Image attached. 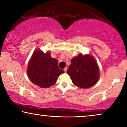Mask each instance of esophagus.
I'll return each mask as SVG.
<instances>
[{
    "mask_svg": "<svg viewBox=\"0 0 127 127\" xmlns=\"http://www.w3.org/2000/svg\"><path fill=\"white\" fill-rule=\"evenodd\" d=\"M67 68L66 67H65V68L64 69V71H65V72H66V71H67Z\"/></svg>",
    "mask_w": 127,
    "mask_h": 127,
    "instance_id": "obj_1",
    "label": "esophagus"
}]
</instances>
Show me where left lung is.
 I'll list each match as a JSON object with an SVG mask.
<instances>
[{
  "label": "left lung",
  "instance_id": "1",
  "mask_svg": "<svg viewBox=\"0 0 127 127\" xmlns=\"http://www.w3.org/2000/svg\"><path fill=\"white\" fill-rule=\"evenodd\" d=\"M70 62L66 72L75 86L88 89L97 83L100 78L99 67L93 56L79 54Z\"/></svg>",
  "mask_w": 127,
  "mask_h": 127
}]
</instances>
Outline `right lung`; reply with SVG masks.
Segmentation results:
<instances>
[{
    "label": "right lung",
    "mask_w": 127,
    "mask_h": 127,
    "mask_svg": "<svg viewBox=\"0 0 127 127\" xmlns=\"http://www.w3.org/2000/svg\"><path fill=\"white\" fill-rule=\"evenodd\" d=\"M64 72L58 67V61L51 57L50 52L44 53L39 49L34 51L27 70L30 81L41 88H48L55 85L59 76Z\"/></svg>",
    "instance_id": "add662e5"
}]
</instances>
